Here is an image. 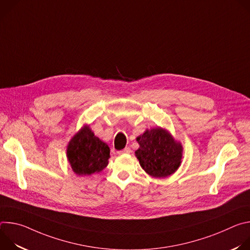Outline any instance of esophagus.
<instances>
[{
    "instance_id": "obj_1",
    "label": "esophagus",
    "mask_w": 250,
    "mask_h": 250,
    "mask_svg": "<svg viewBox=\"0 0 250 250\" xmlns=\"http://www.w3.org/2000/svg\"><path fill=\"white\" fill-rule=\"evenodd\" d=\"M130 152H131L130 148H129V147H125V149L118 151V154H120V155H123V154H129Z\"/></svg>"
}]
</instances>
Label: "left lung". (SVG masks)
I'll list each match as a JSON object with an SVG mask.
<instances>
[{
  "instance_id": "left-lung-1",
  "label": "left lung",
  "mask_w": 250,
  "mask_h": 250,
  "mask_svg": "<svg viewBox=\"0 0 250 250\" xmlns=\"http://www.w3.org/2000/svg\"><path fill=\"white\" fill-rule=\"evenodd\" d=\"M139 148L135 155L140 166L152 177L163 178L173 174L180 166L182 146L164 129L146 130L136 138Z\"/></svg>"
}]
</instances>
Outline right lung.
<instances>
[{
	"instance_id": "obj_1",
	"label": "right lung",
	"mask_w": 250,
	"mask_h": 250,
	"mask_svg": "<svg viewBox=\"0 0 250 250\" xmlns=\"http://www.w3.org/2000/svg\"><path fill=\"white\" fill-rule=\"evenodd\" d=\"M67 157L77 175H91L108 165L110 148L95 136L89 126H85L69 142Z\"/></svg>"
}]
</instances>
